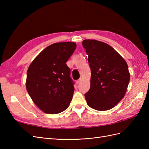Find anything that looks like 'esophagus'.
I'll list each match as a JSON object with an SVG mask.
<instances>
[{"mask_svg":"<svg viewBox=\"0 0 149 149\" xmlns=\"http://www.w3.org/2000/svg\"><path fill=\"white\" fill-rule=\"evenodd\" d=\"M81 81V79H79L78 80H77L76 81V84H78V83H79Z\"/></svg>","mask_w":149,"mask_h":149,"instance_id":"34e87169","label":"esophagus"}]
</instances>
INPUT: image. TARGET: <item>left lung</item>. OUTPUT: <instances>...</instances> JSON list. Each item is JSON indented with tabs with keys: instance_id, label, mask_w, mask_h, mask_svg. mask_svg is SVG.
Here are the masks:
<instances>
[{
	"instance_id": "1",
	"label": "left lung",
	"mask_w": 149,
	"mask_h": 149,
	"mask_svg": "<svg viewBox=\"0 0 149 149\" xmlns=\"http://www.w3.org/2000/svg\"><path fill=\"white\" fill-rule=\"evenodd\" d=\"M91 68L90 89L84 94L88 105L107 111L120 101L127 91L130 73L127 63L109 45L96 40H84Z\"/></svg>"
}]
</instances>
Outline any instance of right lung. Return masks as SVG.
Returning <instances> with one entry per match:
<instances>
[{"mask_svg": "<svg viewBox=\"0 0 149 149\" xmlns=\"http://www.w3.org/2000/svg\"><path fill=\"white\" fill-rule=\"evenodd\" d=\"M76 48L74 42L53 43L40 52L29 67L26 91L45 113H60L70 106L74 88L66 63Z\"/></svg>", "mask_w": 149, "mask_h": 149, "instance_id": "obj_1", "label": "right lung"}]
</instances>
